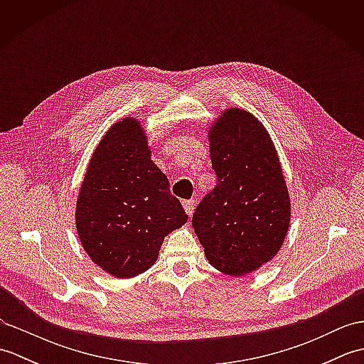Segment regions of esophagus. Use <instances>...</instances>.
I'll return each instance as SVG.
<instances>
[{
  "label": "esophagus",
  "mask_w": 364,
  "mask_h": 364,
  "mask_svg": "<svg viewBox=\"0 0 364 364\" xmlns=\"http://www.w3.org/2000/svg\"><path fill=\"white\" fill-rule=\"evenodd\" d=\"M183 206H184V211H186V214L191 218V215L194 214V210H196L194 200H186V202H183Z\"/></svg>",
  "instance_id": "34e87169"
}]
</instances>
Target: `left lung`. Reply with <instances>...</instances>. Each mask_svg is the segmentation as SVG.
Wrapping results in <instances>:
<instances>
[{
    "label": "left lung",
    "mask_w": 364,
    "mask_h": 364,
    "mask_svg": "<svg viewBox=\"0 0 364 364\" xmlns=\"http://www.w3.org/2000/svg\"><path fill=\"white\" fill-rule=\"evenodd\" d=\"M215 188L192 215L210 264L245 275L282 249L291 198L275 145L264 125L239 107L223 111L208 129Z\"/></svg>",
    "instance_id": "8db88e82"
}]
</instances>
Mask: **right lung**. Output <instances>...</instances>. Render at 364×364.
<instances>
[{
	"label": "right lung",
	"mask_w": 364,
	"mask_h": 364,
	"mask_svg": "<svg viewBox=\"0 0 364 364\" xmlns=\"http://www.w3.org/2000/svg\"><path fill=\"white\" fill-rule=\"evenodd\" d=\"M75 220L90 259L115 278L149 270L164 237L188 222L137 119L115 122L92 153Z\"/></svg>",
	"instance_id": "obj_1"
}]
</instances>
